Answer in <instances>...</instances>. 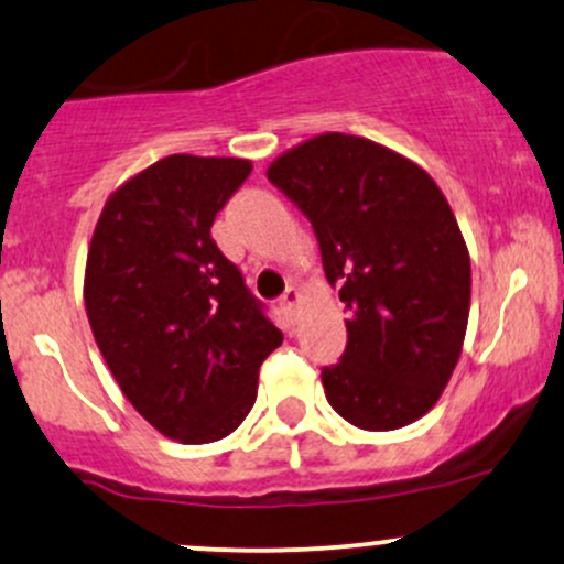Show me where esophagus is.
Returning <instances> with one entry per match:
<instances>
[{
    "mask_svg": "<svg viewBox=\"0 0 564 564\" xmlns=\"http://www.w3.org/2000/svg\"><path fill=\"white\" fill-rule=\"evenodd\" d=\"M300 302H302L300 289H286V292H283V296H281V307H283V313L292 315V313L296 311V307H300Z\"/></svg>",
    "mask_w": 564,
    "mask_h": 564,
    "instance_id": "1",
    "label": "esophagus"
}]
</instances>
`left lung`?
Masks as SVG:
<instances>
[{
    "label": "left lung",
    "instance_id": "left-lung-1",
    "mask_svg": "<svg viewBox=\"0 0 564 564\" xmlns=\"http://www.w3.org/2000/svg\"><path fill=\"white\" fill-rule=\"evenodd\" d=\"M268 178L311 219L348 345L324 367L332 410L356 429L423 417L455 372L471 307V259L436 182L377 141L321 133L275 158Z\"/></svg>",
    "mask_w": 564,
    "mask_h": 564
}]
</instances>
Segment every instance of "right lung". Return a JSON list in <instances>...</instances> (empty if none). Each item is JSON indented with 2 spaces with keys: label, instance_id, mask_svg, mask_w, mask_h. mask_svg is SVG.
<instances>
[{
  "label": "right lung",
  "instance_id": "obj_1",
  "mask_svg": "<svg viewBox=\"0 0 564 564\" xmlns=\"http://www.w3.org/2000/svg\"><path fill=\"white\" fill-rule=\"evenodd\" d=\"M251 160L169 154L109 195L85 264L98 350L133 410L163 436H230L283 343L212 238Z\"/></svg>",
  "mask_w": 564,
  "mask_h": 564
}]
</instances>
